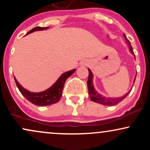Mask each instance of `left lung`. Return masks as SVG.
Returning <instances> with one entry per match:
<instances>
[{
  "label": "left lung",
  "mask_w": 150,
  "mask_h": 150,
  "mask_svg": "<svg viewBox=\"0 0 150 150\" xmlns=\"http://www.w3.org/2000/svg\"><path fill=\"white\" fill-rule=\"evenodd\" d=\"M123 36H124L125 40H126L127 42H128L129 47H130V52H131L132 54H134V52L133 51H132V48L131 46V44H130V41L127 39L126 36L125 35V34H123ZM88 70H89V76H88V80H87V87H88L89 94V97H90L91 100L94 101V102L99 103V104L106 105V106H113V105L118 104V103L120 102L123 99H124L128 95V94L130 92V91H131L132 89H130L127 94H125L124 96H123V97H119V98H114V99H112V98H107L105 97H102V96L100 95L99 94H98V93L96 92V90L94 89V87H93V85H92L93 75L90 70L88 69ZM135 80H134V82H135Z\"/></svg>",
  "instance_id": "left-lung-1"
}]
</instances>
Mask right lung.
I'll return each mask as SVG.
<instances>
[{
    "label": "right lung",
    "instance_id": "obj_1",
    "mask_svg": "<svg viewBox=\"0 0 150 150\" xmlns=\"http://www.w3.org/2000/svg\"><path fill=\"white\" fill-rule=\"evenodd\" d=\"M48 28H49V27H34L32 30H31L27 34L32 33V32H35V31L44 30ZM75 71V69H73L63 73V75H61V76L58 79V80L56 81V83H55L52 87H51L49 89L44 91V92L39 93H33L29 92L27 89H24L23 87L19 84V82L16 80L15 77L14 79L17 87H18V89L20 90V93H21L22 95H23L27 100L30 101V102L32 103L33 104L37 105V106H48V105L55 104V103L58 102V101L60 100V99H61L62 96V92H63V87H64L65 81H66L67 79H68Z\"/></svg>",
    "mask_w": 150,
    "mask_h": 150
}]
</instances>
